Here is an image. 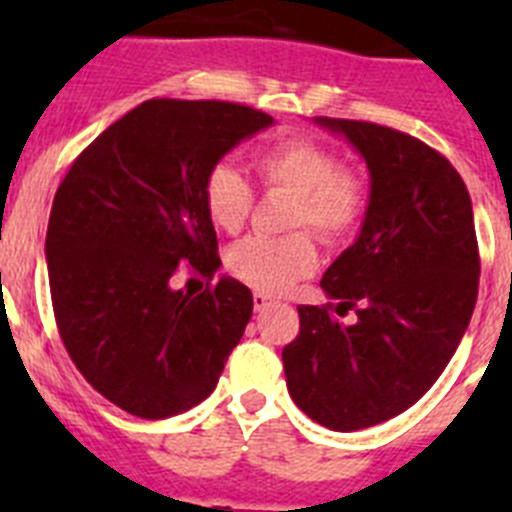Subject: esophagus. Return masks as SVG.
Here are the masks:
<instances>
[{
    "label": "esophagus",
    "instance_id": "obj_1",
    "mask_svg": "<svg viewBox=\"0 0 512 512\" xmlns=\"http://www.w3.org/2000/svg\"><path fill=\"white\" fill-rule=\"evenodd\" d=\"M271 305V297L264 295V292H253V307L256 310H266Z\"/></svg>",
    "mask_w": 512,
    "mask_h": 512
}]
</instances>
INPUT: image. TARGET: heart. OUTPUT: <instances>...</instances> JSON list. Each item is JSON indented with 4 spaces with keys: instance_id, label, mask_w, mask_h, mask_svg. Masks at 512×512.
Instances as JSON below:
<instances>
[{
    "instance_id": "obj_1",
    "label": "heart",
    "mask_w": 512,
    "mask_h": 512,
    "mask_svg": "<svg viewBox=\"0 0 512 512\" xmlns=\"http://www.w3.org/2000/svg\"><path fill=\"white\" fill-rule=\"evenodd\" d=\"M261 184L295 194L289 225H310L325 241H343L364 223L366 179L343 166L333 148L310 138H287L253 156ZM253 187L233 164H215L205 176L202 200L212 225L235 233L253 210ZM318 266V248L307 230L269 238L248 235L228 251V269L248 287L279 295Z\"/></svg>"
}]
</instances>
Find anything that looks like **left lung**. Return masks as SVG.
Listing matches in <instances>:
<instances>
[{
	"label": "left lung",
	"mask_w": 512,
	"mask_h": 512,
	"mask_svg": "<svg viewBox=\"0 0 512 512\" xmlns=\"http://www.w3.org/2000/svg\"><path fill=\"white\" fill-rule=\"evenodd\" d=\"M369 169V207L354 246L323 274L328 305H300L282 351L297 408L330 431H361L413 408L454 356L479 287L467 184L449 158L400 130L315 117ZM357 310L341 324L332 310Z\"/></svg>",
	"instance_id": "left-lung-1"
}]
</instances>
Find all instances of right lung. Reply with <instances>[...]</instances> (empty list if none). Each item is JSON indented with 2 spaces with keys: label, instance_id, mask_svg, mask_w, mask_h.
I'll use <instances>...</instances> for the list:
<instances>
[{
  "label": "right lung",
  "instance_id": "add662e5",
  "mask_svg": "<svg viewBox=\"0 0 512 512\" xmlns=\"http://www.w3.org/2000/svg\"><path fill=\"white\" fill-rule=\"evenodd\" d=\"M274 117L220 99H148L79 153L53 197L45 261L61 341L125 413L164 420L215 390L253 312L251 289L215 277L202 187L212 166ZM182 268L208 287H173Z\"/></svg>",
  "mask_w": 512,
  "mask_h": 512
}]
</instances>
